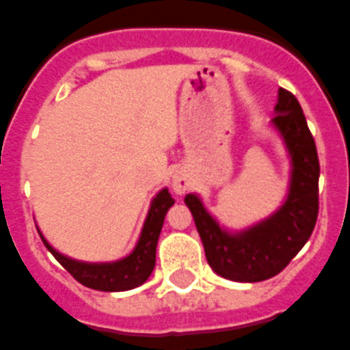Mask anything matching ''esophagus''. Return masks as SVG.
Returning <instances> with one entry per match:
<instances>
[{
  "mask_svg": "<svg viewBox=\"0 0 350 350\" xmlns=\"http://www.w3.org/2000/svg\"><path fill=\"white\" fill-rule=\"evenodd\" d=\"M191 189V176L185 169H178L172 174V191L176 194H185Z\"/></svg>",
  "mask_w": 350,
  "mask_h": 350,
  "instance_id": "esophagus-1",
  "label": "esophagus"
}]
</instances>
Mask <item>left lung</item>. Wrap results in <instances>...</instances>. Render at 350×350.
I'll list each match as a JSON object with an SVG mask.
<instances>
[{
    "label": "left lung",
    "mask_w": 350,
    "mask_h": 350,
    "mask_svg": "<svg viewBox=\"0 0 350 350\" xmlns=\"http://www.w3.org/2000/svg\"><path fill=\"white\" fill-rule=\"evenodd\" d=\"M271 126L284 141L292 163L286 200L271 217L239 233H229L211 217L196 194L185 196L207 262L218 275L229 281L258 282L277 275L305 246L316 226L319 209L316 143L301 104L282 88Z\"/></svg>",
    "instance_id": "obj_1"
}]
</instances>
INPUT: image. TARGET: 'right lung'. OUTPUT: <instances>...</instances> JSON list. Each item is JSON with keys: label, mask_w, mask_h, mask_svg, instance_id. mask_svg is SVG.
<instances>
[{"label": "right lung", "mask_w": 350, "mask_h": 350, "mask_svg": "<svg viewBox=\"0 0 350 350\" xmlns=\"http://www.w3.org/2000/svg\"><path fill=\"white\" fill-rule=\"evenodd\" d=\"M172 205H174V200L170 196L169 189H161L156 194V198L152 200L150 209H148L139 240L133 247V252L113 262H82V260L69 258L58 253L44 239V234L40 231L38 233L45 247L80 284L93 288V290H100V292H124V290L139 286L150 277L156 266L157 239L163 228L165 215Z\"/></svg>", "instance_id": "obj_1"}]
</instances>
